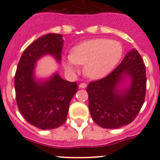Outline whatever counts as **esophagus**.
Listing matches in <instances>:
<instances>
[{
	"mask_svg": "<svg viewBox=\"0 0 160 160\" xmlns=\"http://www.w3.org/2000/svg\"><path fill=\"white\" fill-rule=\"evenodd\" d=\"M79 87H80V88H85L87 87V84L85 83H80Z\"/></svg>",
	"mask_w": 160,
	"mask_h": 160,
	"instance_id": "34e87169",
	"label": "esophagus"
}]
</instances>
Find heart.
Returning a JSON list of instances; mask_svg holds the SVG:
<instances>
[{"label":"heart","instance_id":"obj_1","mask_svg":"<svg viewBox=\"0 0 160 160\" xmlns=\"http://www.w3.org/2000/svg\"><path fill=\"white\" fill-rule=\"evenodd\" d=\"M122 55L123 47L118 41L106 38L92 39L76 45L71 54L64 58L63 66L68 72H74L78 65H84L86 75L98 79L114 69Z\"/></svg>","mask_w":160,"mask_h":160}]
</instances>
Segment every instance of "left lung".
<instances>
[{
    "instance_id": "8db88e82",
    "label": "left lung",
    "mask_w": 160,
    "mask_h": 160,
    "mask_svg": "<svg viewBox=\"0 0 160 160\" xmlns=\"http://www.w3.org/2000/svg\"><path fill=\"white\" fill-rule=\"evenodd\" d=\"M127 78L131 81L128 87L122 85ZM145 91V66L138 52L133 49L111 73L87 88L92 119L106 129L129 124L143 105Z\"/></svg>"
}]
</instances>
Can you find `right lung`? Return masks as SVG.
Masks as SVG:
<instances>
[{"instance_id": "1", "label": "right lung", "mask_w": 160, "mask_h": 160, "mask_svg": "<svg viewBox=\"0 0 160 160\" xmlns=\"http://www.w3.org/2000/svg\"><path fill=\"white\" fill-rule=\"evenodd\" d=\"M62 36L48 33L29 44L22 55L15 76V89L18 110L26 121L41 130L55 129L66 122L71 99L77 83L65 80L55 73L48 80L34 78L39 58L51 55L60 62Z\"/></svg>"}]
</instances>
